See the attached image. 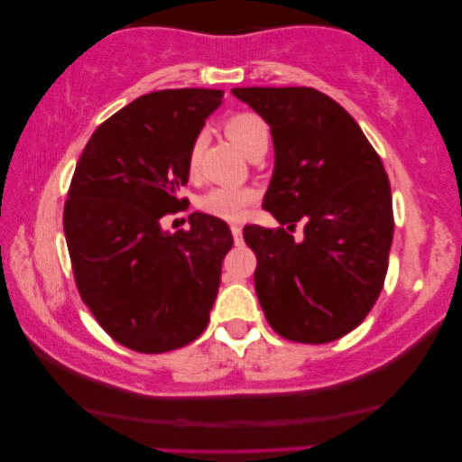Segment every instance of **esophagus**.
Here are the masks:
<instances>
[{"label":"esophagus","instance_id":"34e87169","mask_svg":"<svg viewBox=\"0 0 462 462\" xmlns=\"http://www.w3.org/2000/svg\"><path fill=\"white\" fill-rule=\"evenodd\" d=\"M231 233H233V242H236V244H242L244 242L242 225H231Z\"/></svg>","mask_w":462,"mask_h":462}]
</instances>
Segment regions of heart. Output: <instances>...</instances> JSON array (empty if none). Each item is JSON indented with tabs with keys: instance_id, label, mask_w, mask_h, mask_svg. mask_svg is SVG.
Instances as JSON below:
<instances>
[{
	"instance_id": "b5f03b06",
	"label": "heart",
	"mask_w": 462,
	"mask_h": 462,
	"mask_svg": "<svg viewBox=\"0 0 462 462\" xmlns=\"http://www.w3.org/2000/svg\"><path fill=\"white\" fill-rule=\"evenodd\" d=\"M225 134L229 141L242 149L245 155H252L258 147L269 143V128L254 113H233L225 119ZM201 155V141H195L187 151V174L198 176ZM254 201V191L248 187H214L199 198V208L212 217L225 220L244 218L248 206Z\"/></svg>"
}]
</instances>
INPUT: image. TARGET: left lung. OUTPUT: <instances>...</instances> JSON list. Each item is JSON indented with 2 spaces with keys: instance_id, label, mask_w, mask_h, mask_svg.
I'll return each mask as SVG.
<instances>
[{
  "instance_id": "obj_1",
  "label": "left lung",
  "mask_w": 462,
  "mask_h": 462,
  "mask_svg": "<svg viewBox=\"0 0 462 462\" xmlns=\"http://www.w3.org/2000/svg\"><path fill=\"white\" fill-rule=\"evenodd\" d=\"M271 128L275 166L263 208L286 229L244 226L269 326L296 343H330L374 307L393 242L391 187L356 119L313 88H233Z\"/></svg>"
}]
</instances>
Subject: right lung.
<instances>
[{"label": "right lung", "instance_id": "1", "mask_svg": "<svg viewBox=\"0 0 462 462\" xmlns=\"http://www.w3.org/2000/svg\"><path fill=\"white\" fill-rule=\"evenodd\" d=\"M223 90L179 88L144 94L100 124L75 168L65 204V237L75 282L103 330L141 353L185 346L206 330L233 245L225 220L179 210L187 151Z\"/></svg>", "mask_w": 462, "mask_h": 462}]
</instances>
